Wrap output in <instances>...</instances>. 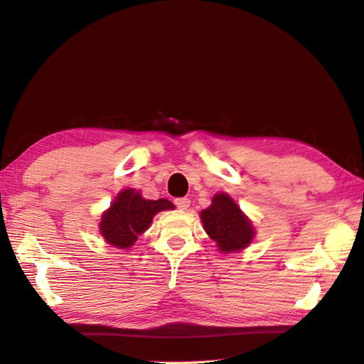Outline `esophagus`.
<instances>
[{
    "mask_svg": "<svg viewBox=\"0 0 364 364\" xmlns=\"http://www.w3.org/2000/svg\"><path fill=\"white\" fill-rule=\"evenodd\" d=\"M173 203H175V206L178 208V209H181V210H186V209H188V208L191 206V200L186 198V197H183V198H175Z\"/></svg>",
    "mask_w": 364,
    "mask_h": 364,
    "instance_id": "esophagus-1",
    "label": "esophagus"
}]
</instances>
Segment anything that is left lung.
Wrapping results in <instances>:
<instances>
[{
  "mask_svg": "<svg viewBox=\"0 0 364 364\" xmlns=\"http://www.w3.org/2000/svg\"><path fill=\"white\" fill-rule=\"evenodd\" d=\"M200 217L209 237L223 252L241 250L254 238L252 225L226 193L215 195L210 206L204 209Z\"/></svg>",
  "mask_w": 364,
  "mask_h": 364,
  "instance_id": "8db88e82",
  "label": "left lung"
}]
</instances>
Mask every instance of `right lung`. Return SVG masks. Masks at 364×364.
<instances>
[{
    "instance_id": "right-lung-1",
    "label": "right lung",
    "mask_w": 364,
    "mask_h": 364,
    "mask_svg": "<svg viewBox=\"0 0 364 364\" xmlns=\"http://www.w3.org/2000/svg\"><path fill=\"white\" fill-rule=\"evenodd\" d=\"M173 209V204L164 198L144 200L139 192L126 189L121 192L117 200L100 223V232L109 245L127 249L132 246L138 235L151 226L156 212Z\"/></svg>"
}]
</instances>
